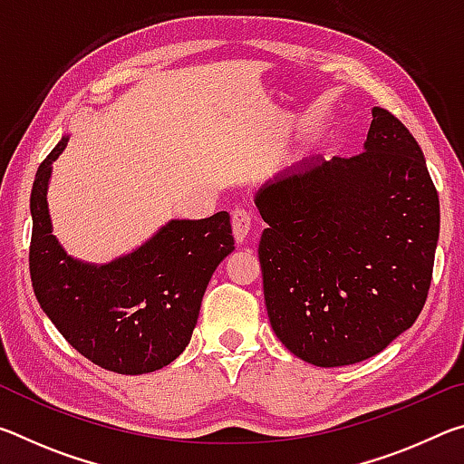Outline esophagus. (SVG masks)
Here are the masks:
<instances>
[{"label": "esophagus", "mask_w": 464, "mask_h": 464, "mask_svg": "<svg viewBox=\"0 0 464 464\" xmlns=\"http://www.w3.org/2000/svg\"><path fill=\"white\" fill-rule=\"evenodd\" d=\"M233 223V235L237 241H246V237L251 231V213L246 208H235L231 215Z\"/></svg>", "instance_id": "34e87169"}]
</instances>
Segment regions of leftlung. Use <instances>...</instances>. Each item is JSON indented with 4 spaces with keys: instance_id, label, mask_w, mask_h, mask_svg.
I'll return each mask as SVG.
<instances>
[{
    "instance_id": "obj_1",
    "label": "left lung",
    "mask_w": 464,
    "mask_h": 464,
    "mask_svg": "<svg viewBox=\"0 0 464 464\" xmlns=\"http://www.w3.org/2000/svg\"><path fill=\"white\" fill-rule=\"evenodd\" d=\"M256 207L266 309L304 362L334 368L379 354L428 298L440 202L405 124L372 108L364 151L307 160L264 186Z\"/></svg>"
}]
</instances>
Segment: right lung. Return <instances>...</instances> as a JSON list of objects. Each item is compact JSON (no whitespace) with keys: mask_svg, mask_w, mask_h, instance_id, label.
I'll use <instances>...</instances> for the list:
<instances>
[{"mask_svg":"<svg viewBox=\"0 0 464 464\" xmlns=\"http://www.w3.org/2000/svg\"><path fill=\"white\" fill-rule=\"evenodd\" d=\"M67 140L38 166L30 194L34 295L61 335L93 364L119 374L160 371L186 350L208 280L235 249L229 213L169 221L110 264L73 260L53 235L46 204L51 163Z\"/></svg>","mask_w":464,"mask_h":464,"instance_id":"1","label":"right lung"}]
</instances>
